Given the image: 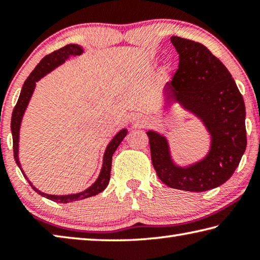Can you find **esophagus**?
<instances>
[{"label": "esophagus", "instance_id": "1", "mask_svg": "<svg viewBox=\"0 0 260 260\" xmlns=\"http://www.w3.org/2000/svg\"><path fill=\"white\" fill-rule=\"evenodd\" d=\"M135 122H136V124H138L139 126H144V125L147 124V120H146V118H144V117L139 116V117L135 119Z\"/></svg>", "mask_w": 260, "mask_h": 260}]
</instances>
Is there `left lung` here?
Segmentation results:
<instances>
[{
    "label": "left lung",
    "instance_id": "8db88e82",
    "mask_svg": "<svg viewBox=\"0 0 260 260\" xmlns=\"http://www.w3.org/2000/svg\"><path fill=\"white\" fill-rule=\"evenodd\" d=\"M179 69L165 90L171 102L182 105L203 122L211 135L203 159L179 166L167 139L148 131L151 161L166 186L186 191H205L225 183L235 172L246 148L245 105L227 68L202 43L172 37Z\"/></svg>",
    "mask_w": 260,
    "mask_h": 260
}]
</instances>
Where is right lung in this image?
Segmentation results:
<instances>
[{
  "mask_svg": "<svg viewBox=\"0 0 260 260\" xmlns=\"http://www.w3.org/2000/svg\"><path fill=\"white\" fill-rule=\"evenodd\" d=\"M82 52H83V48L79 45H68L63 48H60L58 50L51 52L49 55H47L46 57H43L40 63L35 67L32 73L29 74L28 78L26 79V81L24 82V86L21 88L19 99L17 101V104L11 117V133H12V141H14V156H15V160L17 162V165L19 166L21 173H23L25 179L29 182L30 187H32L35 191L40 193L41 196L46 197L48 200L56 202V203H71V202L85 200V199H88V197L95 196L98 195V193L102 192L104 189L107 188L110 181V173H111V165H112V155L114 153V151L117 150L118 146H119L122 139H124L127 134V129L122 128L121 131L118 132L116 136H114L111 141H110L107 149H105V152L103 156V165H102V169H101L98 180H96L90 187H88L86 190L80 191L78 193H70V195H49V193L42 192L33 186L32 182L29 181L27 177H26L23 169H21L19 157H18L20 124H21V120H23V116L26 111V108H27V105L29 103V100L33 95L35 85H37V82L40 80L41 78H43L46 74L51 72L52 70H55L57 67H59V65L63 64L65 60L70 58V57H76L78 55H81Z\"/></svg>",
  "mask_w": 260,
  "mask_h": 260,
  "instance_id": "obj_1",
  "label": "right lung"
}]
</instances>
